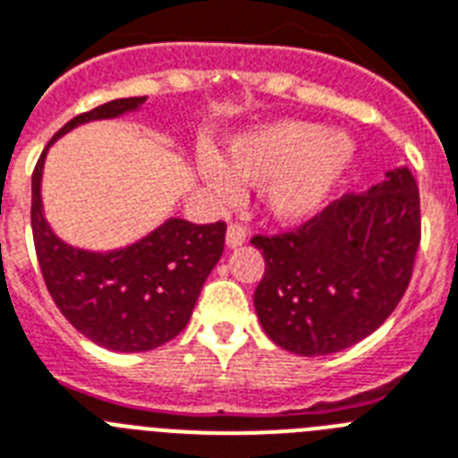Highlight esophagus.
Listing matches in <instances>:
<instances>
[{
    "label": "esophagus",
    "mask_w": 458,
    "mask_h": 458,
    "mask_svg": "<svg viewBox=\"0 0 458 458\" xmlns=\"http://www.w3.org/2000/svg\"><path fill=\"white\" fill-rule=\"evenodd\" d=\"M249 233L244 225H240V223H230L228 225V235H225V242H228V247L230 249H235V247H242L244 242H247Z\"/></svg>",
    "instance_id": "1"
}]
</instances>
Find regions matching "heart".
<instances>
[{"mask_svg": "<svg viewBox=\"0 0 458 458\" xmlns=\"http://www.w3.org/2000/svg\"><path fill=\"white\" fill-rule=\"evenodd\" d=\"M353 160V141L324 125L282 121L230 141L228 167L207 157L205 176L221 193L237 182L263 186V202L279 221H301L328 202Z\"/></svg>", "mask_w": 458, "mask_h": 458, "instance_id": "obj_1", "label": "heart"}]
</instances>
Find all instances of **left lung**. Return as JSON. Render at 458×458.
Returning <instances> with one entry per match:
<instances>
[{
	"label": "left lung",
	"mask_w": 458,
	"mask_h": 458,
	"mask_svg": "<svg viewBox=\"0 0 458 458\" xmlns=\"http://www.w3.org/2000/svg\"><path fill=\"white\" fill-rule=\"evenodd\" d=\"M421 240L412 172L395 167L366 193L330 202L301 228L256 235L265 275L253 305L275 344L301 356L352 347L405 295Z\"/></svg>",
	"instance_id": "obj_1"
}]
</instances>
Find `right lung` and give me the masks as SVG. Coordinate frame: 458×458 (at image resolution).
I'll list each match as a JSON object with an SVG mask.
<instances>
[{
	"label": "right lung",
	"instance_id": "1",
	"mask_svg": "<svg viewBox=\"0 0 458 458\" xmlns=\"http://www.w3.org/2000/svg\"><path fill=\"white\" fill-rule=\"evenodd\" d=\"M144 102L111 99L72 118L48 141L32 174V235L46 288L69 324L114 352H148L179 335L225 244L223 221L195 225L167 218L130 247L86 251L69 247L44 218L41 174L53 141L76 125L123 116Z\"/></svg>",
	"mask_w": 458,
	"mask_h": 458
}]
</instances>
